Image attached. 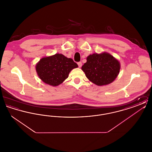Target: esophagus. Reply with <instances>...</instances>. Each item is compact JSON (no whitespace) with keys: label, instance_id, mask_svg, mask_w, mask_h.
Segmentation results:
<instances>
[{"label":"esophagus","instance_id":"1","mask_svg":"<svg viewBox=\"0 0 152 152\" xmlns=\"http://www.w3.org/2000/svg\"><path fill=\"white\" fill-rule=\"evenodd\" d=\"M77 64L79 65V67L80 68V67L82 66V63H81V62H78V63H77Z\"/></svg>","mask_w":152,"mask_h":152}]
</instances>
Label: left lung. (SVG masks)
<instances>
[{"label":"left lung","instance_id":"8db88e82","mask_svg":"<svg viewBox=\"0 0 152 152\" xmlns=\"http://www.w3.org/2000/svg\"><path fill=\"white\" fill-rule=\"evenodd\" d=\"M120 67L117 59L108 52H104L89 55L81 69L90 81L98 86H102L112 83L116 79Z\"/></svg>","mask_w":152,"mask_h":152}]
</instances>
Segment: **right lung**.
Returning <instances> with one entry per match:
<instances>
[{"instance_id": "1", "label": "right lung", "mask_w": 152, "mask_h": 152, "mask_svg": "<svg viewBox=\"0 0 152 152\" xmlns=\"http://www.w3.org/2000/svg\"><path fill=\"white\" fill-rule=\"evenodd\" d=\"M77 67L72 58L56 53L42 58L36 64V71L39 77L44 83L56 87L68 78L73 69Z\"/></svg>"}]
</instances>
